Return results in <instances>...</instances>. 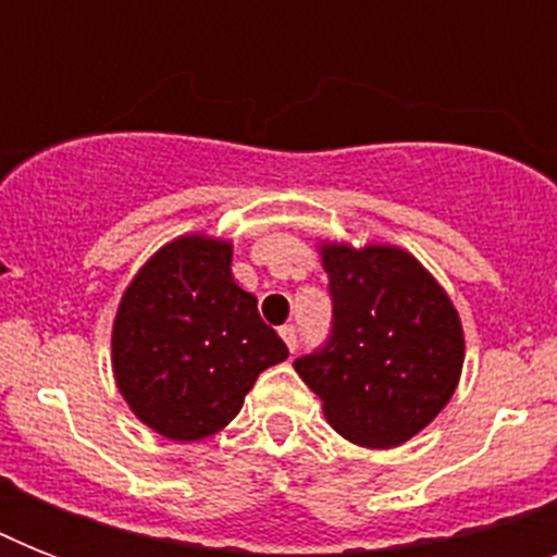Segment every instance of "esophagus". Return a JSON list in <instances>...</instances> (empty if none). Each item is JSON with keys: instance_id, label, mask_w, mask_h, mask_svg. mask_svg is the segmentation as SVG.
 <instances>
[{"instance_id": "34e87169", "label": "esophagus", "mask_w": 557, "mask_h": 557, "mask_svg": "<svg viewBox=\"0 0 557 557\" xmlns=\"http://www.w3.org/2000/svg\"><path fill=\"white\" fill-rule=\"evenodd\" d=\"M280 335H283V341H286V347L295 352V349H297V326L286 323V326H280Z\"/></svg>"}]
</instances>
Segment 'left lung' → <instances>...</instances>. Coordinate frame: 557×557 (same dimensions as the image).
<instances>
[{
  "instance_id": "1",
  "label": "left lung",
  "mask_w": 557,
  "mask_h": 557,
  "mask_svg": "<svg viewBox=\"0 0 557 557\" xmlns=\"http://www.w3.org/2000/svg\"><path fill=\"white\" fill-rule=\"evenodd\" d=\"M332 326L295 358L341 436L393 448L419 433L454 396L462 326L440 283L401 248H323Z\"/></svg>"
}]
</instances>
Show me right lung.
<instances>
[{
	"mask_svg": "<svg viewBox=\"0 0 557 557\" xmlns=\"http://www.w3.org/2000/svg\"><path fill=\"white\" fill-rule=\"evenodd\" d=\"M288 347L231 274V245L182 236L126 288L112 330L115 381L135 416L176 442L222 431Z\"/></svg>",
	"mask_w": 557,
	"mask_h": 557,
	"instance_id": "obj_1",
	"label": "right lung"
}]
</instances>
